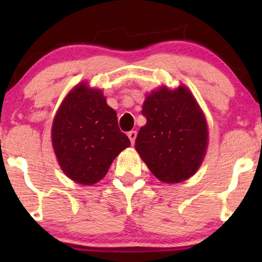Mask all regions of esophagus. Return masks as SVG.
I'll list each match as a JSON object with an SVG mask.
<instances>
[{"instance_id": "1", "label": "esophagus", "mask_w": 262, "mask_h": 262, "mask_svg": "<svg viewBox=\"0 0 262 262\" xmlns=\"http://www.w3.org/2000/svg\"><path fill=\"white\" fill-rule=\"evenodd\" d=\"M127 136H128V138H130L132 144H135L136 137H137V131H130V132H128Z\"/></svg>"}]
</instances>
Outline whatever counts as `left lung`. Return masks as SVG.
Returning <instances> with one entry per match:
<instances>
[{
  "label": "left lung",
  "mask_w": 262,
  "mask_h": 262,
  "mask_svg": "<svg viewBox=\"0 0 262 262\" xmlns=\"http://www.w3.org/2000/svg\"><path fill=\"white\" fill-rule=\"evenodd\" d=\"M142 114L146 124L136 138V150L160 181L178 184L191 178L207 148V124L187 87H161L146 96Z\"/></svg>",
  "instance_id": "8db88e82"
}]
</instances>
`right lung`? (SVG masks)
<instances>
[{
  "mask_svg": "<svg viewBox=\"0 0 262 262\" xmlns=\"http://www.w3.org/2000/svg\"><path fill=\"white\" fill-rule=\"evenodd\" d=\"M52 145L64 174L81 185L105 177L113 160L130 146L116 111L100 89L77 84L63 100L52 124Z\"/></svg>",
  "mask_w": 262,
  "mask_h": 262,
  "instance_id": "obj_1",
  "label": "right lung"
}]
</instances>
